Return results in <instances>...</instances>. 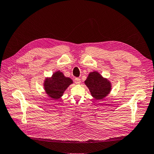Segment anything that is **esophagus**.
I'll return each mask as SVG.
<instances>
[{
	"label": "esophagus",
	"mask_w": 154,
	"mask_h": 154,
	"mask_svg": "<svg viewBox=\"0 0 154 154\" xmlns=\"http://www.w3.org/2000/svg\"><path fill=\"white\" fill-rule=\"evenodd\" d=\"M74 82H75L76 84H80V82H81L80 79L78 78H75V79H74Z\"/></svg>",
	"instance_id": "1"
}]
</instances>
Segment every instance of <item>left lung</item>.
Listing matches in <instances>:
<instances>
[{"mask_svg": "<svg viewBox=\"0 0 154 154\" xmlns=\"http://www.w3.org/2000/svg\"><path fill=\"white\" fill-rule=\"evenodd\" d=\"M84 83L88 87L91 96L96 100L104 98L110 93L112 89L111 82L97 71L89 72Z\"/></svg>", "mask_w": 154, "mask_h": 154, "instance_id": "1", "label": "left lung"}]
</instances>
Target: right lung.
Segmentation results:
<instances>
[{
    "label": "right lung",
    "mask_w": 154,
    "mask_h": 154,
    "mask_svg": "<svg viewBox=\"0 0 154 154\" xmlns=\"http://www.w3.org/2000/svg\"><path fill=\"white\" fill-rule=\"evenodd\" d=\"M73 84L72 79L64 76L60 70L54 72L51 77L45 78L43 87L45 93L53 100L60 99L68 87Z\"/></svg>",
    "instance_id": "add662e5"
}]
</instances>
